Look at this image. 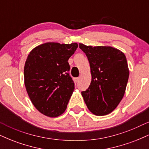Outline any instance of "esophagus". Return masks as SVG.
<instances>
[{
	"instance_id": "obj_1",
	"label": "esophagus",
	"mask_w": 149,
	"mask_h": 149,
	"mask_svg": "<svg viewBox=\"0 0 149 149\" xmlns=\"http://www.w3.org/2000/svg\"><path fill=\"white\" fill-rule=\"evenodd\" d=\"M80 79V77H78V78H76V80H76V83H78V82H79Z\"/></svg>"
}]
</instances>
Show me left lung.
<instances>
[{"label": "left lung", "mask_w": 149, "mask_h": 149, "mask_svg": "<svg viewBox=\"0 0 149 149\" xmlns=\"http://www.w3.org/2000/svg\"><path fill=\"white\" fill-rule=\"evenodd\" d=\"M79 47L88 57L92 80L85 91L81 92L89 110L97 116L110 113L122 100L129 78L125 55L109 46Z\"/></svg>", "instance_id": "obj_1"}]
</instances>
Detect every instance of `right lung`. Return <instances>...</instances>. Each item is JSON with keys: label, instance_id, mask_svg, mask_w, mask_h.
Wrapping results in <instances>:
<instances>
[{"label": "right lung", "instance_id": "right-lung-1", "mask_svg": "<svg viewBox=\"0 0 149 149\" xmlns=\"http://www.w3.org/2000/svg\"><path fill=\"white\" fill-rule=\"evenodd\" d=\"M78 44L47 42L32 49L24 66V84L41 113L57 117L65 111L74 90L68 60Z\"/></svg>", "mask_w": 149, "mask_h": 149}]
</instances>
